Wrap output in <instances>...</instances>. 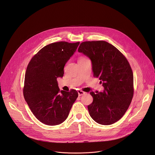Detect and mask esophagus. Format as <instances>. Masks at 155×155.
Here are the masks:
<instances>
[{
    "label": "esophagus",
    "mask_w": 155,
    "mask_h": 155,
    "mask_svg": "<svg viewBox=\"0 0 155 155\" xmlns=\"http://www.w3.org/2000/svg\"><path fill=\"white\" fill-rule=\"evenodd\" d=\"M85 93H86L85 92H84V91H81V90H78V96H82V95L84 94Z\"/></svg>",
    "instance_id": "1"
}]
</instances>
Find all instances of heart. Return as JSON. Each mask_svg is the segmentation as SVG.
I'll use <instances>...</instances> for the list:
<instances>
[{
  "label": "heart",
  "mask_w": 155,
  "mask_h": 155,
  "mask_svg": "<svg viewBox=\"0 0 155 155\" xmlns=\"http://www.w3.org/2000/svg\"><path fill=\"white\" fill-rule=\"evenodd\" d=\"M81 58H83V57H81Z\"/></svg>",
  "instance_id": "1"
}]
</instances>
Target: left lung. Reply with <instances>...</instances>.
<instances>
[{
    "mask_svg": "<svg viewBox=\"0 0 155 155\" xmlns=\"http://www.w3.org/2000/svg\"><path fill=\"white\" fill-rule=\"evenodd\" d=\"M78 51L90 58L93 75L104 87L103 92L90 93L93 101L87 106L90 115L99 124H114L124 115L134 95L130 65L116 47L105 41H83Z\"/></svg>",
    "mask_w": 155,
    "mask_h": 155,
    "instance_id": "1",
    "label": "left lung"
}]
</instances>
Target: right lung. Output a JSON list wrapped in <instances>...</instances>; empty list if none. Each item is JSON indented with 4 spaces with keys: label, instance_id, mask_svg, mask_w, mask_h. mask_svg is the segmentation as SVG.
Listing matches in <instances>:
<instances>
[{
    "label": "right lung",
    "instance_id": "1",
    "mask_svg": "<svg viewBox=\"0 0 155 155\" xmlns=\"http://www.w3.org/2000/svg\"><path fill=\"white\" fill-rule=\"evenodd\" d=\"M79 44L63 41L49 44L28 65L24 97L34 115L43 124L54 126L63 123L78 96L75 90L60 91L57 78L63 77L65 64Z\"/></svg>",
    "mask_w": 155,
    "mask_h": 155
}]
</instances>
